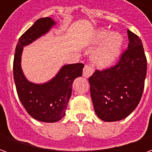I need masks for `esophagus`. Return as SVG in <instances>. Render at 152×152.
<instances>
[{
	"instance_id": "1",
	"label": "esophagus",
	"mask_w": 152,
	"mask_h": 152,
	"mask_svg": "<svg viewBox=\"0 0 152 152\" xmlns=\"http://www.w3.org/2000/svg\"><path fill=\"white\" fill-rule=\"evenodd\" d=\"M94 72V69L92 65L90 64H87L84 67V70H83V76L86 77V78H89V76H92V74Z\"/></svg>"
}]
</instances>
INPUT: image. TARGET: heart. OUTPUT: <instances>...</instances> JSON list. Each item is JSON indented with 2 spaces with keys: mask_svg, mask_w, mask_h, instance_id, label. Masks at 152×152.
<instances>
[{
  "mask_svg": "<svg viewBox=\"0 0 152 152\" xmlns=\"http://www.w3.org/2000/svg\"><path fill=\"white\" fill-rule=\"evenodd\" d=\"M103 42L94 53V60L98 65L109 66L114 62L120 53L123 44V38L121 35L113 32L108 35L107 31H99L95 38V42Z\"/></svg>",
  "mask_w": 152,
  "mask_h": 152,
  "instance_id": "1",
  "label": "heart"
}]
</instances>
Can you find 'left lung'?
Instances as JSON below:
<instances>
[{
  "instance_id": "obj_1",
  "label": "left lung",
  "mask_w": 152,
  "mask_h": 152,
  "mask_svg": "<svg viewBox=\"0 0 152 152\" xmlns=\"http://www.w3.org/2000/svg\"><path fill=\"white\" fill-rule=\"evenodd\" d=\"M128 49L118 63L96 70L89 78L90 96L96 114L107 122L127 117L140 102L147 75V58L142 40L129 30Z\"/></svg>"
}]
</instances>
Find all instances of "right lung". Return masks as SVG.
<instances>
[{
    "label": "right lung",
    "mask_w": 152,
    "mask_h": 152,
    "mask_svg": "<svg viewBox=\"0 0 152 152\" xmlns=\"http://www.w3.org/2000/svg\"><path fill=\"white\" fill-rule=\"evenodd\" d=\"M55 22L49 17L35 22L22 35L16 45L13 64L14 79L18 99L31 117L42 122L53 123L65 115L67 103L72 95L74 80L82 76L83 63L63 66L55 77L45 84L28 81L21 68V55L23 46L31 44L50 31Z\"/></svg>",
    "instance_id": "add662e5"
}]
</instances>
